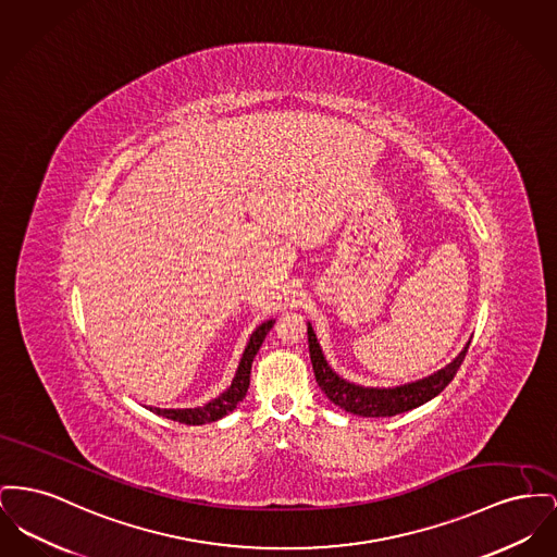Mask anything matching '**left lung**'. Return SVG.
Here are the masks:
<instances>
[{
	"instance_id": "1",
	"label": "left lung",
	"mask_w": 557,
	"mask_h": 557,
	"mask_svg": "<svg viewBox=\"0 0 557 557\" xmlns=\"http://www.w3.org/2000/svg\"><path fill=\"white\" fill-rule=\"evenodd\" d=\"M307 338H309V356L313 363L315 381H318L320 389L326 393L327 399L351 414L370 417V419L395 417V414L408 412L412 408L423 406L425 401L444 392L448 387V383L455 379L460 363L465 360V354L469 349V343H471V341H467L455 360L446 363L444 368L435 370L425 379L404 383L397 387H363V385L343 379L338 372H334V368L324 358V351H322L318 336L309 322H307Z\"/></svg>"
}]
</instances>
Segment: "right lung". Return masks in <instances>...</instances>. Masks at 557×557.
Returning a JSON list of instances; mask_svg holds the SVG:
<instances>
[{
    "instance_id": "1",
    "label": "right lung",
    "mask_w": 557,
    "mask_h": 557,
    "mask_svg": "<svg viewBox=\"0 0 557 557\" xmlns=\"http://www.w3.org/2000/svg\"><path fill=\"white\" fill-rule=\"evenodd\" d=\"M273 324H275V320H267V322H262L261 326L255 327V332L250 334V338L246 343L242 360L237 363V370H235V376H233L230 387L225 392L219 393L214 399H210L203 406H196V408H149V410L170 419V421H178L183 425H206V423H214V421L227 417L248 393L252 361L259 354L262 341Z\"/></svg>"
}]
</instances>
